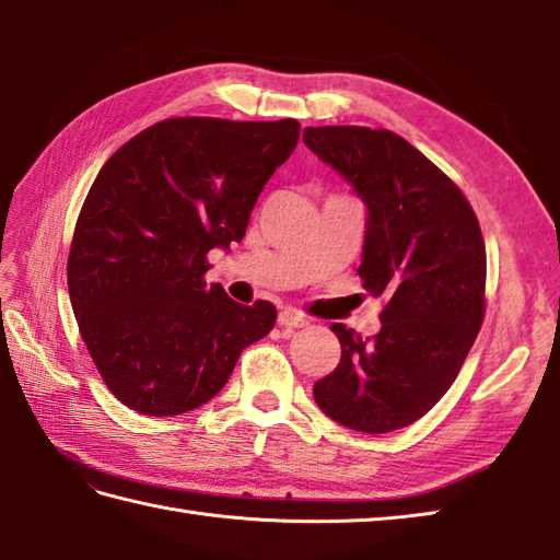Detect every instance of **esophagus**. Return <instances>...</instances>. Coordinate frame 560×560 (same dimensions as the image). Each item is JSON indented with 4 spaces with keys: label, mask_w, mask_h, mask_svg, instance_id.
<instances>
[{
    "label": "esophagus",
    "mask_w": 560,
    "mask_h": 560,
    "mask_svg": "<svg viewBox=\"0 0 560 560\" xmlns=\"http://www.w3.org/2000/svg\"><path fill=\"white\" fill-rule=\"evenodd\" d=\"M279 325L281 327H289V329H299V327L311 325V319H307L303 313L291 311V307H287V311L279 313Z\"/></svg>",
    "instance_id": "obj_1"
}]
</instances>
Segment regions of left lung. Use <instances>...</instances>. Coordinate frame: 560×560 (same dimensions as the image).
Here are the masks:
<instances>
[{"mask_svg": "<svg viewBox=\"0 0 560 560\" xmlns=\"http://www.w3.org/2000/svg\"><path fill=\"white\" fill-rule=\"evenodd\" d=\"M305 147L368 207L359 277L385 299L375 337L331 325L339 365L313 395L329 419L389 433L431 411L459 375L486 313V245L469 199L389 129L307 127Z\"/></svg>", "mask_w": 560, "mask_h": 560, "instance_id": "obj_1", "label": "left lung"}]
</instances>
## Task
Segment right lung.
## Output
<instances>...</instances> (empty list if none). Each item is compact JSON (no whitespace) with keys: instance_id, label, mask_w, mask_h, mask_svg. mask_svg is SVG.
I'll return each mask as SVG.
<instances>
[{"instance_id":"1","label":"right lung","mask_w":560,"mask_h":560,"mask_svg":"<svg viewBox=\"0 0 560 560\" xmlns=\"http://www.w3.org/2000/svg\"><path fill=\"white\" fill-rule=\"evenodd\" d=\"M301 122L171 117L105 161L67 259L79 335L125 407L177 416L217 397L249 343L277 323L207 287L209 249L241 243Z\"/></svg>"}]
</instances>
